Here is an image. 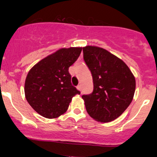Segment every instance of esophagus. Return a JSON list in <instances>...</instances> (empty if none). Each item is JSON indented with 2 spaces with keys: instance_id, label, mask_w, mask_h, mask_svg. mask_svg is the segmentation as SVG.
<instances>
[{
  "instance_id": "1",
  "label": "esophagus",
  "mask_w": 157,
  "mask_h": 157,
  "mask_svg": "<svg viewBox=\"0 0 157 157\" xmlns=\"http://www.w3.org/2000/svg\"><path fill=\"white\" fill-rule=\"evenodd\" d=\"M77 89H78L79 91H81V86L78 85V86H77Z\"/></svg>"
}]
</instances>
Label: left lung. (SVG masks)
<instances>
[{
	"label": "left lung",
	"instance_id": "left-lung-1",
	"mask_svg": "<svg viewBox=\"0 0 157 157\" xmlns=\"http://www.w3.org/2000/svg\"><path fill=\"white\" fill-rule=\"evenodd\" d=\"M82 51L94 86L92 94L82 96L88 114L100 122L116 119L132 102L135 77L123 60L104 48L88 45Z\"/></svg>",
	"mask_w": 157,
	"mask_h": 157
}]
</instances>
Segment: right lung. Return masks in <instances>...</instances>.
<instances>
[{"mask_svg":"<svg viewBox=\"0 0 157 157\" xmlns=\"http://www.w3.org/2000/svg\"><path fill=\"white\" fill-rule=\"evenodd\" d=\"M81 51L82 48H61L29 71L25 83V98L39 115L57 118L67 111L72 98L80 94L71 85L68 68Z\"/></svg>","mask_w":157,"mask_h":157,"instance_id":"add662e5","label":"right lung"}]
</instances>
